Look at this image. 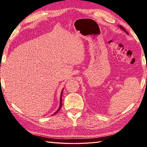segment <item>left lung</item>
<instances>
[{
  "mask_svg": "<svg viewBox=\"0 0 147 147\" xmlns=\"http://www.w3.org/2000/svg\"><path fill=\"white\" fill-rule=\"evenodd\" d=\"M119 27H120V28H121L122 30H123V31H124V32H125L126 34H128V32L126 30V29H125V28H124V27H123V26H119Z\"/></svg>",
  "mask_w": 147,
  "mask_h": 147,
  "instance_id": "left-lung-1",
  "label": "left lung"
}]
</instances>
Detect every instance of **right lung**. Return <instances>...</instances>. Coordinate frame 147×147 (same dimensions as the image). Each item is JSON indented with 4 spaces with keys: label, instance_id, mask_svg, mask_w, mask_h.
<instances>
[{
    "label": "right lung",
    "instance_id": "add662e5",
    "mask_svg": "<svg viewBox=\"0 0 147 147\" xmlns=\"http://www.w3.org/2000/svg\"><path fill=\"white\" fill-rule=\"evenodd\" d=\"M62 93H63V91H62V92H61V98H60V106H59V109H58V111H56V112L55 113V114L56 113H57L58 112V111L60 110V109H61V105H62V99H61V96H62Z\"/></svg>",
    "mask_w": 147,
    "mask_h": 147
}]
</instances>
